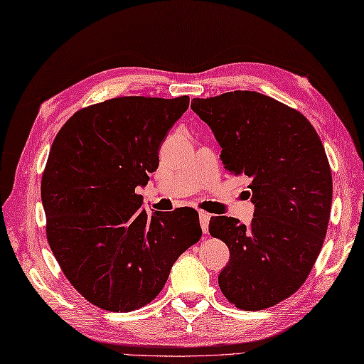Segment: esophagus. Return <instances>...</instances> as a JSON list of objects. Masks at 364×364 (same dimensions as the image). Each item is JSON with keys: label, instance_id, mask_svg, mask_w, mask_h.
I'll return each instance as SVG.
<instances>
[{"label": "esophagus", "instance_id": "1", "mask_svg": "<svg viewBox=\"0 0 364 364\" xmlns=\"http://www.w3.org/2000/svg\"><path fill=\"white\" fill-rule=\"evenodd\" d=\"M209 220H210V215L208 214V212L200 210V223H201V230L204 235L209 231Z\"/></svg>", "mask_w": 364, "mask_h": 364}]
</instances>
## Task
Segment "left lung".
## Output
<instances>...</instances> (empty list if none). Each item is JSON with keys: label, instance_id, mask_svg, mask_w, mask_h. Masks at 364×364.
<instances>
[{"label": "left lung", "instance_id": "left-lung-1", "mask_svg": "<svg viewBox=\"0 0 364 364\" xmlns=\"http://www.w3.org/2000/svg\"><path fill=\"white\" fill-rule=\"evenodd\" d=\"M193 112L220 144L225 169L250 177L252 223L212 217L230 249L218 287L244 311L276 306L309 276L326 236L333 179L323 144L303 114L247 90L195 98Z\"/></svg>", "mask_w": 364, "mask_h": 364}]
</instances>
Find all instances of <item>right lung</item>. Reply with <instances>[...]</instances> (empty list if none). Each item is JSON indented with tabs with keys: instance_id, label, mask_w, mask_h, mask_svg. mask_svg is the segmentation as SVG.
<instances>
[{
	"instance_id": "add662e5",
	"label": "right lung",
	"mask_w": 364,
	"mask_h": 364,
	"mask_svg": "<svg viewBox=\"0 0 364 364\" xmlns=\"http://www.w3.org/2000/svg\"><path fill=\"white\" fill-rule=\"evenodd\" d=\"M188 102L107 100L75 112L53 139L41 182L47 241L74 289L101 309L149 304L200 241L195 209L149 215L134 191L159 168L161 142Z\"/></svg>"
}]
</instances>
